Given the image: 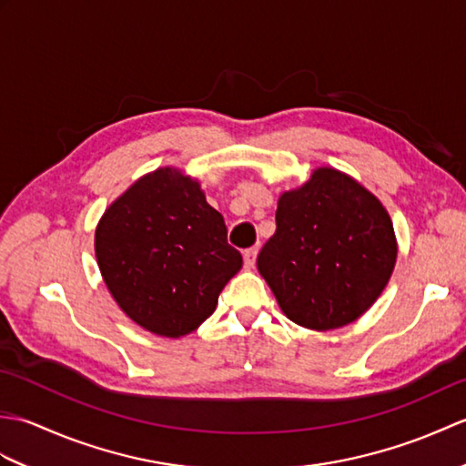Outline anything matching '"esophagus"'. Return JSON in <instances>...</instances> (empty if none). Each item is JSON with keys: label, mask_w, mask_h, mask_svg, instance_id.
Masks as SVG:
<instances>
[{"label": "esophagus", "mask_w": 466, "mask_h": 466, "mask_svg": "<svg viewBox=\"0 0 466 466\" xmlns=\"http://www.w3.org/2000/svg\"><path fill=\"white\" fill-rule=\"evenodd\" d=\"M256 256H258V250H256V248L244 250V266H246V268H254Z\"/></svg>", "instance_id": "1"}]
</instances>
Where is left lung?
Wrapping results in <instances>:
<instances>
[{
  "label": "left lung",
  "instance_id": "obj_1",
  "mask_svg": "<svg viewBox=\"0 0 466 466\" xmlns=\"http://www.w3.org/2000/svg\"><path fill=\"white\" fill-rule=\"evenodd\" d=\"M397 262V238L379 198L334 167L284 192L258 272L282 312L310 330L354 322L379 299Z\"/></svg>",
  "mask_w": 466,
  "mask_h": 466
}]
</instances>
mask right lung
<instances>
[{
	"instance_id": "right-lung-1",
	"label": "right lung",
	"mask_w": 466,
	"mask_h": 466,
	"mask_svg": "<svg viewBox=\"0 0 466 466\" xmlns=\"http://www.w3.org/2000/svg\"><path fill=\"white\" fill-rule=\"evenodd\" d=\"M222 214L176 167L142 176L104 212L96 258L126 316L167 339L196 330L242 268Z\"/></svg>"
}]
</instances>
